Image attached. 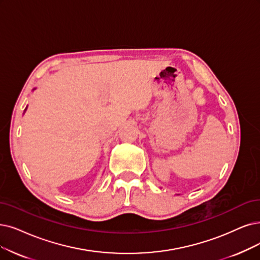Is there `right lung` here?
Here are the masks:
<instances>
[{"label":"right lung","instance_id":"1","mask_svg":"<svg viewBox=\"0 0 260 260\" xmlns=\"http://www.w3.org/2000/svg\"><path fill=\"white\" fill-rule=\"evenodd\" d=\"M34 89H35V88H34ZM25 111H26V109H25V110H24V112H25Z\"/></svg>","mask_w":260,"mask_h":260}]
</instances>
